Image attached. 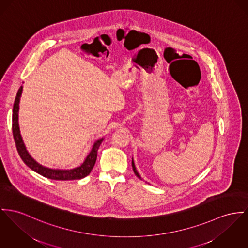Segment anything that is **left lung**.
<instances>
[{
    "label": "left lung",
    "instance_id": "left-lung-1",
    "mask_svg": "<svg viewBox=\"0 0 248 248\" xmlns=\"http://www.w3.org/2000/svg\"><path fill=\"white\" fill-rule=\"evenodd\" d=\"M132 169H133V172H134V174L136 175V177H138L140 180H142L141 179V177H140V175L138 174V172H137V170H136V168H135V165H134V163H133V160L132 161Z\"/></svg>",
    "mask_w": 248,
    "mask_h": 248
}]
</instances>
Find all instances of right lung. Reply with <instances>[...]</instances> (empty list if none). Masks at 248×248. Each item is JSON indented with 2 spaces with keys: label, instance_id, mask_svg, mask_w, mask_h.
<instances>
[{
  "label": "right lung",
  "instance_id": "right-lung-1",
  "mask_svg": "<svg viewBox=\"0 0 248 248\" xmlns=\"http://www.w3.org/2000/svg\"><path fill=\"white\" fill-rule=\"evenodd\" d=\"M22 87H19L17 91V96L14 102L13 106V115H12V132H13V137L15 140L16 148L17 152L21 158V160L24 162V164L30 167L34 172L38 173L39 175L48 178L50 180L55 181H72V180H80L89 175L91 170L93 169L98 155V149H99L100 144L103 141V138L99 139L93 146L90 153L87 155L86 159L84 160L83 165L79 167H76L74 169L69 170H60V169H50L45 166H42L36 163L31 155L26 150L24 146V143L22 141L20 132H19V127H18V104H19V98L21 96Z\"/></svg>",
  "mask_w": 248,
  "mask_h": 248
}]
</instances>
